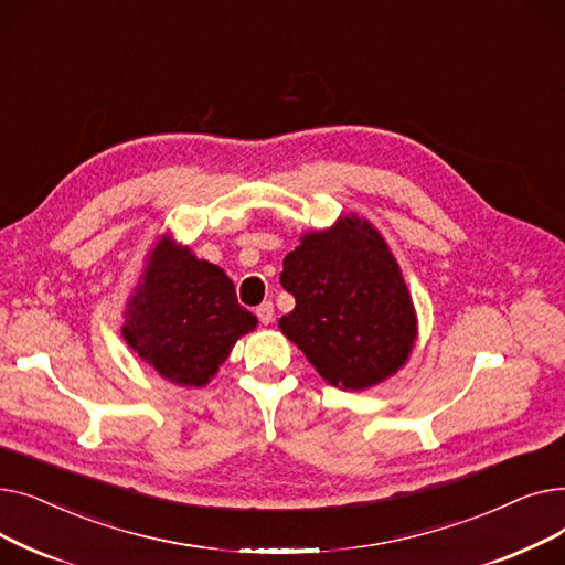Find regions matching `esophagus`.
<instances>
[{"mask_svg":"<svg viewBox=\"0 0 565 565\" xmlns=\"http://www.w3.org/2000/svg\"><path fill=\"white\" fill-rule=\"evenodd\" d=\"M256 316H258V320H260L263 324H270L273 318H275V307H273V302H263L260 307H256Z\"/></svg>","mask_w":565,"mask_h":565,"instance_id":"obj_1","label":"esophagus"}]
</instances>
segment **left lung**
Segmentation results:
<instances>
[{
    "instance_id": "1",
    "label": "left lung",
    "mask_w": 565,
    "mask_h": 565,
    "mask_svg": "<svg viewBox=\"0 0 565 565\" xmlns=\"http://www.w3.org/2000/svg\"><path fill=\"white\" fill-rule=\"evenodd\" d=\"M295 309L279 320L334 387L366 390L394 375L417 339V316L387 243L360 217L309 233L284 258Z\"/></svg>"
}]
</instances>
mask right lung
I'll return each mask as SVG.
<instances>
[{"instance_id":"add662e5","label":"right lung","mask_w":565,"mask_h":565,"mask_svg":"<svg viewBox=\"0 0 565 565\" xmlns=\"http://www.w3.org/2000/svg\"><path fill=\"white\" fill-rule=\"evenodd\" d=\"M256 322L222 267L164 237L128 302L124 339L162 377L201 387Z\"/></svg>"}]
</instances>
